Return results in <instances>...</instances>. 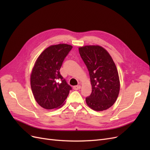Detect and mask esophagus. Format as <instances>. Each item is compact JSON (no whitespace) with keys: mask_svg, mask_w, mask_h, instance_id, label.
Instances as JSON below:
<instances>
[{"mask_svg":"<svg viewBox=\"0 0 150 150\" xmlns=\"http://www.w3.org/2000/svg\"><path fill=\"white\" fill-rule=\"evenodd\" d=\"M81 86L80 85H78V86H75L73 87V89L74 90H78V89H81Z\"/></svg>","mask_w":150,"mask_h":150,"instance_id":"obj_1","label":"esophagus"}]
</instances>
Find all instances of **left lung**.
I'll return each instance as SVG.
<instances>
[{
	"instance_id": "left-lung-1",
	"label": "left lung",
	"mask_w": 150,
	"mask_h": 150,
	"mask_svg": "<svg viewBox=\"0 0 150 150\" xmlns=\"http://www.w3.org/2000/svg\"><path fill=\"white\" fill-rule=\"evenodd\" d=\"M79 52L89 71L92 86L91 94L86 102L94 111L106 110L114 104L120 93L119 75L115 62L101 46L80 47Z\"/></svg>"
}]
</instances>
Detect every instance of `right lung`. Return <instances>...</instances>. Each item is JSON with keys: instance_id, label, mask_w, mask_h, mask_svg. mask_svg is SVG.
<instances>
[{"instance_id": "add662e5", "label": "right lung", "mask_w": 150, "mask_h": 150, "mask_svg": "<svg viewBox=\"0 0 150 150\" xmlns=\"http://www.w3.org/2000/svg\"><path fill=\"white\" fill-rule=\"evenodd\" d=\"M72 46L66 44L46 48L36 60L30 75L34 97L46 110L61 107L72 88L60 74V68Z\"/></svg>"}]
</instances>
